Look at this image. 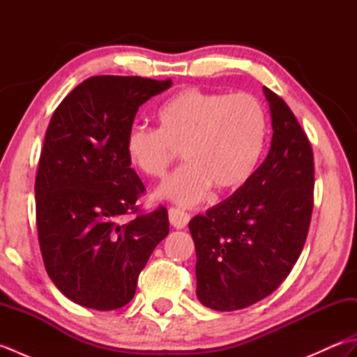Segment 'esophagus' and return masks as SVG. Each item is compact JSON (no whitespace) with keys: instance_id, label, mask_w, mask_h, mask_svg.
Here are the masks:
<instances>
[{"instance_id":"34e87169","label":"esophagus","mask_w":357,"mask_h":357,"mask_svg":"<svg viewBox=\"0 0 357 357\" xmlns=\"http://www.w3.org/2000/svg\"><path fill=\"white\" fill-rule=\"evenodd\" d=\"M169 219L174 229H184V227L188 224V221H190V215H188L184 210L172 207L169 210Z\"/></svg>"}]
</instances>
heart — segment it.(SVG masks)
Instances as JSON below:
<instances>
[{
  "label": "heart",
  "mask_w": 357,
  "mask_h": 357,
  "mask_svg": "<svg viewBox=\"0 0 357 357\" xmlns=\"http://www.w3.org/2000/svg\"><path fill=\"white\" fill-rule=\"evenodd\" d=\"M158 128L133 127L126 153L136 170L161 178L181 150L188 162L159 185L156 196L192 207L211 185L231 190L252 176L267 141V112L248 93H216L187 87L156 112Z\"/></svg>",
  "instance_id": "heart-1"
}]
</instances>
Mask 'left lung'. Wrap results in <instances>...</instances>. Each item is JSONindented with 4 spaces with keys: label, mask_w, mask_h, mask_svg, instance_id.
I'll return each mask as SVG.
<instances>
[{
    "label": "left lung",
    "mask_w": 357,
    "mask_h": 357,
    "mask_svg": "<svg viewBox=\"0 0 357 357\" xmlns=\"http://www.w3.org/2000/svg\"><path fill=\"white\" fill-rule=\"evenodd\" d=\"M273 138L244 185L188 222L196 250V296L233 312L284 282L305 244L313 211L314 164L305 132L282 98L264 87Z\"/></svg>",
    "instance_id": "1"
}]
</instances>
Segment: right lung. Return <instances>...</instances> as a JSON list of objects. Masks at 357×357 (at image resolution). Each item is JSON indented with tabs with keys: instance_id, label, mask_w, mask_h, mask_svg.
I'll return each mask as SVG.
<instances>
[{
	"instance_id": "add662e5",
	"label": "right lung",
	"mask_w": 357,
	"mask_h": 357,
	"mask_svg": "<svg viewBox=\"0 0 357 357\" xmlns=\"http://www.w3.org/2000/svg\"><path fill=\"white\" fill-rule=\"evenodd\" d=\"M172 79L92 77L58 105L35 181L45 270L75 304L109 312L133 299L141 270L169 234L164 207L138 213L144 184L126 153L136 112Z\"/></svg>"
}]
</instances>
